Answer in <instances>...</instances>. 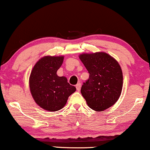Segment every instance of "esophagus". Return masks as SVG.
<instances>
[{
  "instance_id": "34e87169",
  "label": "esophagus",
  "mask_w": 150,
  "mask_h": 150,
  "mask_svg": "<svg viewBox=\"0 0 150 150\" xmlns=\"http://www.w3.org/2000/svg\"><path fill=\"white\" fill-rule=\"evenodd\" d=\"M76 89L78 91H81V83H78L76 85Z\"/></svg>"
}]
</instances>
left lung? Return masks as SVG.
I'll return each instance as SVG.
<instances>
[{
  "label": "left lung",
  "instance_id": "left-lung-1",
  "mask_svg": "<svg viewBox=\"0 0 150 150\" xmlns=\"http://www.w3.org/2000/svg\"><path fill=\"white\" fill-rule=\"evenodd\" d=\"M81 61L89 74L81 87V93L89 108L102 111L112 106L120 97L123 74L117 61L105 52L82 54Z\"/></svg>",
  "mask_w": 150,
  "mask_h": 150
}]
</instances>
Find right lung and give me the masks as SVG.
<instances>
[{
	"mask_svg": "<svg viewBox=\"0 0 150 150\" xmlns=\"http://www.w3.org/2000/svg\"><path fill=\"white\" fill-rule=\"evenodd\" d=\"M63 56H46L40 59L33 68L29 87L35 102L48 111H57L65 105L69 96L76 91L64 76L57 71L62 65Z\"/></svg>",
	"mask_w": 150,
	"mask_h": 150,
	"instance_id": "add662e5",
	"label": "right lung"
}]
</instances>
